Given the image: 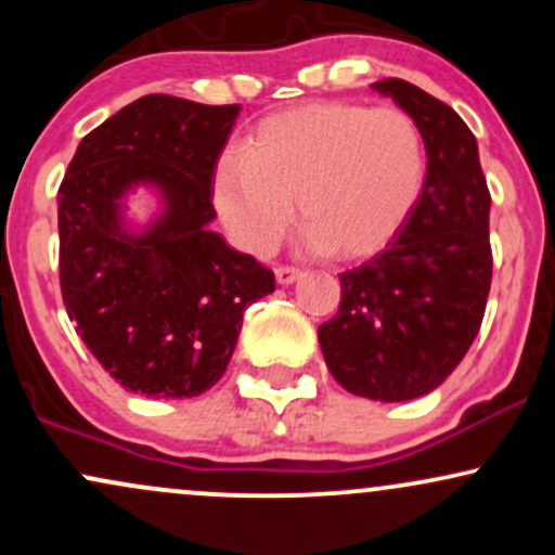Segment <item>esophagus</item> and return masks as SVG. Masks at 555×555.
<instances>
[{
    "label": "esophagus",
    "instance_id": "34e87169",
    "mask_svg": "<svg viewBox=\"0 0 555 555\" xmlns=\"http://www.w3.org/2000/svg\"><path fill=\"white\" fill-rule=\"evenodd\" d=\"M299 276H302V271L295 269V266H279V269H276V282L284 284V286L295 284Z\"/></svg>",
    "mask_w": 555,
    "mask_h": 555
}]
</instances>
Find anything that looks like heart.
<instances>
[{
	"label": "heart",
	"instance_id": "heart-1",
	"mask_svg": "<svg viewBox=\"0 0 555 555\" xmlns=\"http://www.w3.org/2000/svg\"><path fill=\"white\" fill-rule=\"evenodd\" d=\"M425 184V143L397 106L315 101L271 114L227 154L214 203L245 250L269 253L295 203L297 227L323 256H373L397 237Z\"/></svg>",
	"mask_w": 555,
	"mask_h": 555
}]
</instances>
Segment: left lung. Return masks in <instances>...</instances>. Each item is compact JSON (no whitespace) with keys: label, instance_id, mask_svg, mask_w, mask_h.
Instances as JSON below:
<instances>
[{"label":"left lung","instance_id":"obj_1","mask_svg":"<svg viewBox=\"0 0 555 555\" xmlns=\"http://www.w3.org/2000/svg\"><path fill=\"white\" fill-rule=\"evenodd\" d=\"M373 88L415 119L428 171L386 250L339 276V310L321 323L318 341L349 393L410 401L441 386L480 331L493 276L490 193L460 114L406 80Z\"/></svg>","mask_w":555,"mask_h":555}]
</instances>
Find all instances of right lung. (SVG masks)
Returning <instances> with one entry per match:
<instances>
[{
  "label": "right lung",
  "mask_w": 555,
  "mask_h": 555,
  "mask_svg": "<svg viewBox=\"0 0 555 555\" xmlns=\"http://www.w3.org/2000/svg\"><path fill=\"white\" fill-rule=\"evenodd\" d=\"M240 106L143 95L80 140L60 184V284L69 321L132 393L190 399L221 378L247 305L273 273L232 250L211 203L214 169ZM143 183L163 208L124 219Z\"/></svg>",
  "instance_id": "add662e5"
}]
</instances>
